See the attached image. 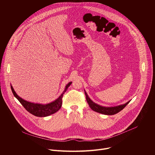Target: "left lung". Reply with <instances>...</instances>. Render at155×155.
<instances>
[{
	"mask_svg": "<svg viewBox=\"0 0 155 155\" xmlns=\"http://www.w3.org/2000/svg\"><path fill=\"white\" fill-rule=\"evenodd\" d=\"M84 93H85V96H86V101H87V104H89V106L90 107V108L93 110H94V111L100 113V114H104V115H115V114L120 112L121 110H122L130 102V101H128L127 103H126L123 105H121L117 106V107H102L101 105H99L95 104L94 102H93L90 99V97H88L87 94H86V93L85 91H84Z\"/></svg>",
	"mask_w": 155,
	"mask_h": 155,
	"instance_id": "1",
	"label": "left lung"
}]
</instances>
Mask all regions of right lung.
Masks as SVG:
<instances>
[{
  "label": "right lung",
  "instance_id": "1",
  "mask_svg": "<svg viewBox=\"0 0 155 155\" xmlns=\"http://www.w3.org/2000/svg\"><path fill=\"white\" fill-rule=\"evenodd\" d=\"M72 82L69 83L65 86V90L62 94L54 102L46 104V105H42V104H34L32 102H28L26 101H25L24 99H21L19 97L15 91H14L13 88L12 86H11V89L12 91V93L15 97L19 101V102L22 104L25 109L27 110L28 112L31 113V114L38 117H45L49 116L50 115H52L56 112H58V110L61 108L62 104V97L63 94L64 93L67 91L68 88L69 86L71 84Z\"/></svg>",
  "mask_w": 155,
  "mask_h": 155
}]
</instances>
